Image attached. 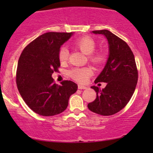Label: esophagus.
Here are the masks:
<instances>
[{"label": "esophagus", "mask_w": 153, "mask_h": 153, "mask_svg": "<svg viewBox=\"0 0 153 153\" xmlns=\"http://www.w3.org/2000/svg\"><path fill=\"white\" fill-rule=\"evenodd\" d=\"M87 87L85 86V85H78V89H80V90H82V89H86Z\"/></svg>", "instance_id": "esophagus-1"}]
</instances>
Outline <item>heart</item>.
Here are the masks:
<instances>
[{"instance_id": "heart-1", "label": "heart", "mask_w": 153, "mask_h": 153, "mask_svg": "<svg viewBox=\"0 0 153 153\" xmlns=\"http://www.w3.org/2000/svg\"><path fill=\"white\" fill-rule=\"evenodd\" d=\"M73 45L85 54H89V60L96 65H101L106 59L105 50H99L94 51L96 42L93 38L88 36H81L75 39ZM68 50L65 47H62L59 50L58 58L60 63H65L68 59ZM94 73V71L90 67L75 68L69 71V75L73 80L80 82H85L89 77Z\"/></svg>"}]
</instances>
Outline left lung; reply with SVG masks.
I'll return each instance as SVG.
<instances>
[{
    "mask_svg": "<svg viewBox=\"0 0 153 153\" xmlns=\"http://www.w3.org/2000/svg\"><path fill=\"white\" fill-rule=\"evenodd\" d=\"M92 32L106 36L109 55L104 68L95 80V83L106 82V86L102 90L97 86L91 87L96 92V98L88 107L98 114L113 115L126 106L134 92L138 80L134 56L129 45L111 31L103 29Z\"/></svg>",
    "mask_w": 153,
    "mask_h": 153,
    "instance_id": "1",
    "label": "left lung"
}]
</instances>
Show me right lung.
<instances>
[{"label": "right lung", "instance_id": "obj_1", "mask_svg": "<svg viewBox=\"0 0 153 153\" xmlns=\"http://www.w3.org/2000/svg\"><path fill=\"white\" fill-rule=\"evenodd\" d=\"M73 33L47 32L33 40L24 49L17 65V88L28 106L38 114L50 117L66 109L70 96L78 90L71 80L54 83L52 75L60 66L61 45Z\"/></svg>", "mask_w": 153, "mask_h": 153}]
</instances>
